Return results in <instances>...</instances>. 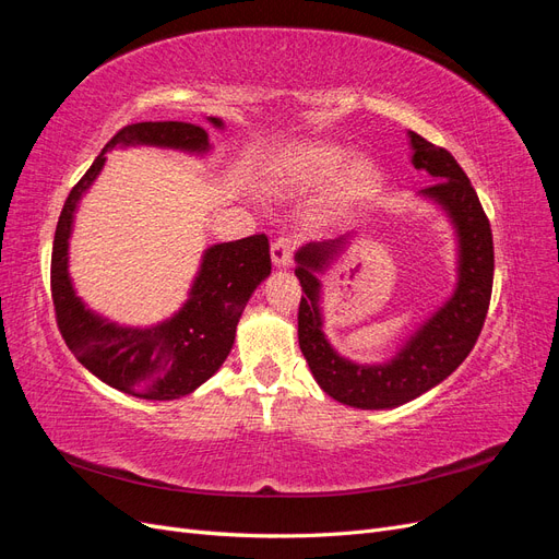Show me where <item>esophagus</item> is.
Instances as JSON below:
<instances>
[{
	"label": "esophagus",
	"instance_id": "1",
	"mask_svg": "<svg viewBox=\"0 0 559 559\" xmlns=\"http://www.w3.org/2000/svg\"><path fill=\"white\" fill-rule=\"evenodd\" d=\"M292 257H294L292 238H280L273 242V247H270V259H273L275 267L292 265Z\"/></svg>",
	"mask_w": 559,
	"mask_h": 559
}]
</instances>
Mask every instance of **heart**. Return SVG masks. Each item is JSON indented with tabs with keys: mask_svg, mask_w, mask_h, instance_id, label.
<instances>
[{
	"mask_svg": "<svg viewBox=\"0 0 559 559\" xmlns=\"http://www.w3.org/2000/svg\"><path fill=\"white\" fill-rule=\"evenodd\" d=\"M380 179V165L366 156L354 154L345 158V151L333 144H296L280 151L270 160L265 183L280 193H310L329 185L326 210L341 214L357 207Z\"/></svg>",
	"mask_w": 559,
	"mask_h": 559,
	"instance_id": "1",
	"label": "heart"
}]
</instances>
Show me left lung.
<instances>
[{"mask_svg": "<svg viewBox=\"0 0 559 559\" xmlns=\"http://www.w3.org/2000/svg\"><path fill=\"white\" fill-rule=\"evenodd\" d=\"M411 163L427 173L431 186L419 189L441 210L456 240V282L450 298L405 335L382 364H359L343 357L324 333L321 275L352 247L354 235L308 242L296 251V277L302 286L298 308V345L317 384L352 408L386 411L421 396L452 376L476 345L492 296L495 247L480 200L450 151L408 132Z\"/></svg>", "mask_w": 559, "mask_h": 559, "instance_id": "left-lung-1", "label": "left lung"}]
</instances>
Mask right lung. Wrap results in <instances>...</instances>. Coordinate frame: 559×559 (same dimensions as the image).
Returning <instances> with one entry per match:
<instances>
[{"label":"right lung","instance_id":"obj_1","mask_svg":"<svg viewBox=\"0 0 559 559\" xmlns=\"http://www.w3.org/2000/svg\"><path fill=\"white\" fill-rule=\"evenodd\" d=\"M207 121L224 130L222 118L207 116ZM128 146L175 148L191 156H207L212 151L207 130L183 121L132 123L118 130L64 200L50 257V292L58 329L81 366L118 392L146 401H173L195 392L226 361L247 300L270 275V247L265 235L207 247L189 298L154 326H123L91 310L70 277L74 216L81 198L103 173L109 151Z\"/></svg>","mask_w":559,"mask_h":559}]
</instances>
